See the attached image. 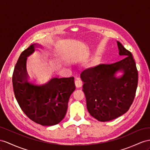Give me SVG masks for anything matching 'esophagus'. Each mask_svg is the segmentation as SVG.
Segmentation results:
<instances>
[{
    "label": "esophagus",
    "instance_id": "esophagus-1",
    "mask_svg": "<svg viewBox=\"0 0 150 150\" xmlns=\"http://www.w3.org/2000/svg\"><path fill=\"white\" fill-rule=\"evenodd\" d=\"M75 83L76 87H78V88H79V87H82V84H83V83H82V80H80L79 78H76V79Z\"/></svg>",
    "mask_w": 150,
    "mask_h": 150
}]
</instances>
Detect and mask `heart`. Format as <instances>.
<instances>
[{"mask_svg": "<svg viewBox=\"0 0 150 150\" xmlns=\"http://www.w3.org/2000/svg\"><path fill=\"white\" fill-rule=\"evenodd\" d=\"M96 64H97V60L96 59H94L93 61H92V62L89 64V68H93V67H94L96 65Z\"/></svg>", "mask_w": 150, "mask_h": 150, "instance_id": "1", "label": "heart"}]
</instances>
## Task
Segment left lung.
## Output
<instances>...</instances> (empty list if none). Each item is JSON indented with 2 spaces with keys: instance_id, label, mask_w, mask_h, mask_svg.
Wrapping results in <instances>:
<instances>
[{
  "instance_id": "8db88e82",
  "label": "left lung",
  "mask_w": 150,
  "mask_h": 150,
  "mask_svg": "<svg viewBox=\"0 0 150 150\" xmlns=\"http://www.w3.org/2000/svg\"><path fill=\"white\" fill-rule=\"evenodd\" d=\"M119 55L125 57L110 64H99L80 75L87 108L100 122L117 118L129 110L136 95L138 72L132 53L117 41ZM120 71L122 75L117 77Z\"/></svg>"
}]
</instances>
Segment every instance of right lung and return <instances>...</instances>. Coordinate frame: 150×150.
I'll return each mask as SVG.
<instances>
[{"label": "right lung", "mask_w": 150, "mask_h": 150, "mask_svg": "<svg viewBox=\"0 0 150 150\" xmlns=\"http://www.w3.org/2000/svg\"><path fill=\"white\" fill-rule=\"evenodd\" d=\"M40 47L33 44L23 51L15 65L13 86L15 98L30 119L44 126L56 125L66 115L70 95L75 90L74 77H52L44 83L30 79L27 57Z\"/></svg>", "instance_id": "1"}]
</instances>
